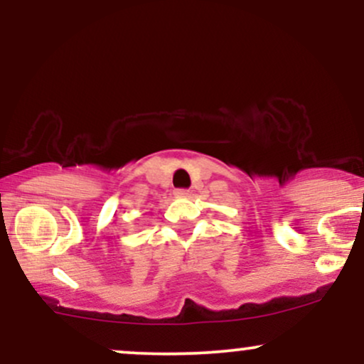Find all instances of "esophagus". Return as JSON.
Masks as SVG:
<instances>
[{
  "instance_id": "obj_1",
  "label": "esophagus",
  "mask_w": 364,
  "mask_h": 364,
  "mask_svg": "<svg viewBox=\"0 0 364 364\" xmlns=\"http://www.w3.org/2000/svg\"><path fill=\"white\" fill-rule=\"evenodd\" d=\"M176 196H190V190H176Z\"/></svg>"
}]
</instances>
